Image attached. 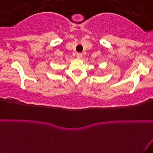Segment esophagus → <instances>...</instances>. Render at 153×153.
Returning <instances> with one entry per match:
<instances>
[{
	"instance_id": "obj_1",
	"label": "esophagus",
	"mask_w": 153,
	"mask_h": 153,
	"mask_svg": "<svg viewBox=\"0 0 153 153\" xmlns=\"http://www.w3.org/2000/svg\"><path fill=\"white\" fill-rule=\"evenodd\" d=\"M82 56V54L80 53V52H78V53L77 54V57H78V58H81Z\"/></svg>"
}]
</instances>
